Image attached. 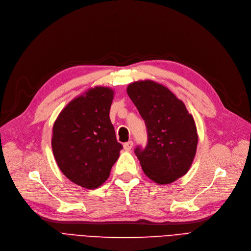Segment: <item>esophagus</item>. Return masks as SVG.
Segmentation results:
<instances>
[{"label": "esophagus", "mask_w": 251, "mask_h": 251, "mask_svg": "<svg viewBox=\"0 0 251 251\" xmlns=\"http://www.w3.org/2000/svg\"><path fill=\"white\" fill-rule=\"evenodd\" d=\"M123 147H124V150H126V151H130V150L132 149V147H133V142H132V141H128V142L124 143Z\"/></svg>", "instance_id": "34e87169"}]
</instances>
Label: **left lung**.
I'll return each mask as SVG.
<instances>
[{
    "mask_svg": "<svg viewBox=\"0 0 251 251\" xmlns=\"http://www.w3.org/2000/svg\"><path fill=\"white\" fill-rule=\"evenodd\" d=\"M127 94L147 128L146 147L135 149L143 172L157 184H170L194 160L198 135L193 116L167 87L152 80L129 84Z\"/></svg>",
    "mask_w": 251,
    "mask_h": 251,
    "instance_id": "8db88e82",
    "label": "left lung"
}]
</instances>
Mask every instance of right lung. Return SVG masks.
<instances>
[{
  "label": "right lung",
  "instance_id": "obj_1",
  "mask_svg": "<svg viewBox=\"0 0 251 251\" xmlns=\"http://www.w3.org/2000/svg\"><path fill=\"white\" fill-rule=\"evenodd\" d=\"M113 98L109 87L90 88L66 105L53 126L52 149L60 170L87 189L108 179L123 148L109 117Z\"/></svg>",
  "mask_w": 251,
  "mask_h": 251
}]
</instances>
